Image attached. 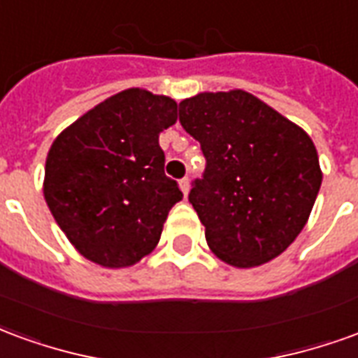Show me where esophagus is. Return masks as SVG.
Segmentation results:
<instances>
[{"label":"esophagus","mask_w":358,"mask_h":358,"mask_svg":"<svg viewBox=\"0 0 358 358\" xmlns=\"http://www.w3.org/2000/svg\"><path fill=\"white\" fill-rule=\"evenodd\" d=\"M180 189H182V194L187 195V192H189V178L180 180Z\"/></svg>","instance_id":"34e87169"}]
</instances>
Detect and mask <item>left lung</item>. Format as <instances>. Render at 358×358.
Segmentation results:
<instances>
[{
	"mask_svg": "<svg viewBox=\"0 0 358 358\" xmlns=\"http://www.w3.org/2000/svg\"><path fill=\"white\" fill-rule=\"evenodd\" d=\"M178 117L207 161L187 199L213 253L240 268L284 253L322 184L313 140L243 90L184 99Z\"/></svg>",
	"mask_w": 358,
	"mask_h": 358,
	"instance_id": "1",
	"label": "left lung"
}]
</instances>
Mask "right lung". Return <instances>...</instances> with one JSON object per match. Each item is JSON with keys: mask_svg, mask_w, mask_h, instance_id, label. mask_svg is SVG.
I'll use <instances>...</instances> for the list:
<instances>
[{"mask_svg": "<svg viewBox=\"0 0 358 358\" xmlns=\"http://www.w3.org/2000/svg\"><path fill=\"white\" fill-rule=\"evenodd\" d=\"M176 101L130 88L88 110L53 141L43 195L82 255L109 268L138 263L159 243L178 182L164 174L159 134Z\"/></svg>", "mask_w": 358, "mask_h": 358, "instance_id": "obj_1", "label": "right lung"}]
</instances>
